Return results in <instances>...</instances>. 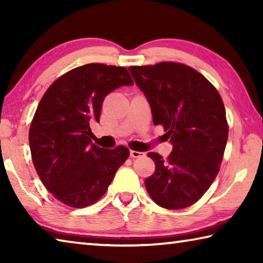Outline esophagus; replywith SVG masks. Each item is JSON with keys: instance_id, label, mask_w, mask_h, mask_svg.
<instances>
[{"instance_id": "obj_1", "label": "esophagus", "mask_w": 263, "mask_h": 263, "mask_svg": "<svg viewBox=\"0 0 263 263\" xmlns=\"http://www.w3.org/2000/svg\"><path fill=\"white\" fill-rule=\"evenodd\" d=\"M130 157L131 158H142L145 157V153L144 152H137V151H130Z\"/></svg>"}]
</instances>
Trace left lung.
<instances>
[{
	"instance_id": "8db88e82",
	"label": "left lung",
	"mask_w": 263,
	"mask_h": 263,
	"mask_svg": "<svg viewBox=\"0 0 263 263\" xmlns=\"http://www.w3.org/2000/svg\"><path fill=\"white\" fill-rule=\"evenodd\" d=\"M137 86L151 105L154 125H162L173 152H154L151 198L164 209L190 206L210 188L220 169L229 137L225 106L215 86L190 66L164 61L131 66Z\"/></svg>"
}]
</instances>
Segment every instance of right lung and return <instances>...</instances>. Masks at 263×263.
<instances>
[{"instance_id": "add662e5", "label": "right lung", "mask_w": 263, "mask_h": 263, "mask_svg": "<svg viewBox=\"0 0 263 263\" xmlns=\"http://www.w3.org/2000/svg\"><path fill=\"white\" fill-rule=\"evenodd\" d=\"M125 67L103 64L80 66L48 87L29 131L31 157L43 184L70 208H86L105 194L130 151L91 144L89 123L100 121L105 96L132 86Z\"/></svg>"}]
</instances>
